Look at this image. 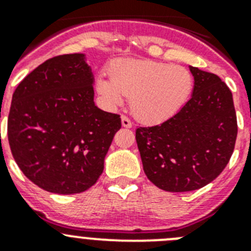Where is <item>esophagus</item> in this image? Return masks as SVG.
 I'll return each mask as SVG.
<instances>
[{"instance_id": "obj_1", "label": "esophagus", "mask_w": 251, "mask_h": 251, "mask_svg": "<svg viewBox=\"0 0 251 251\" xmlns=\"http://www.w3.org/2000/svg\"><path fill=\"white\" fill-rule=\"evenodd\" d=\"M122 126H123L124 128H130L132 127V122H130V119L128 118V117L122 115Z\"/></svg>"}]
</instances>
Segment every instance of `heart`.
Instances as JSON below:
<instances>
[{
  "mask_svg": "<svg viewBox=\"0 0 251 251\" xmlns=\"http://www.w3.org/2000/svg\"><path fill=\"white\" fill-rule=\"evenodd\" d=\"M95 85L109 106L130 98V109L139 121L161 123L185 105L194 89V76L183 66L123 59L113 63L110 76L99 75Z\"/></svg>",
  "mask_w": 251,
  "mask_h": 251,
  "instance_id": "b5f03b06",
  "label": "heart"
}]
</instances>
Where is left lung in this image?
<instances>
[{
  "mask_svg": "<svg viewBox=\"0 0 251 251\" xmlns=\"http://www.w3.org/2000/svg\"><path fill=\"white\" fill-rule=\"evenodd\" d=\"M190 70L191 99L163 123L136 130L146 176L168 192L194 191L214 181L229 163L238 136L227 85L212 73Z\"/></svg>",
  "mask_w": 251,
  "mask_h": 251,
  "instance_id": "left-lung-1",
  "label": "left lung"
}]
</instances>
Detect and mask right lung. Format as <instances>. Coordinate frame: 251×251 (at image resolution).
I'll return each mask as SVG.
<instances>
[{
  "mask_svg": "<svg viewBox=\"0 0 251 251\" xmlns=\"http://www.w3.org/2000/svg\"><path fill=\"white\" fill-rule=\"evenodd\" d=\"M84 54L51 57L19 84L7 121L11 152L31 182L52 194H80L104 170L118 114L94 104Z\"/></svg>",
  "mask_w": 251,
  "mask_h": 251,
  "instance_id": "add662e5",
  "label": "right lung"
}]
</instances>
